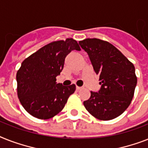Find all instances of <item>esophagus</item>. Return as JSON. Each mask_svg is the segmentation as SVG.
<instances>
[{
    "instance_id": "1",
    "label": "esophagus",
    "mask_w": 148,
    "mask_h": 148,
    "mask_svg": "<svg viewBox=\"0 0 148 148\" xmlns=\"http://www.w3.org/2000/svg\"><path fill=\"white\" fill-rule=\"evenodd\" d=\"M76 89H77V90H81V89H83V87H81V86H76Z\"/></svg>"
}]
</instances>
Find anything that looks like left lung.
Listing matches in <instances>:
<instances>
[{
    "label": "left lung",
    "mask_w": 148,
    "mask_h": 148,
    "mask_svg": "<svg viewBox=\"0 0 148 148\" xmlns=\"http://www.w3.org/2000/svg\"><path fill=\"white\" fill-rule=\"evenodd\" d=\"M79 44L88 54L101 88L91 91L85 108L97 119H113L125 111L137 85L134 66L121 51L106 41L86 39Z\"/></svg>",
    "instance_id": "8db88e82"
}]
</instances>
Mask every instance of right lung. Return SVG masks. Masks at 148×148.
Masks as SVG:
<instances>
[{
  "label": "right lung",
  "instance_id": "add662e5",
  "mask_svg": "<svg viewBox=\"0 0 148 148\" xmlns=\"http://www.w3.org/2000/svg\"><path fill=\"white\" fill-rule=\"evenodd\" d=\"M80 51L73 39L52 42L26 58L16 73L17 95L27 112L39 119H49L59 113L76 86L56 83L63 70L66 56Z\"/></svg>",
  "mask_w": 148,
  "mask_h": 148
}]
</instances>
